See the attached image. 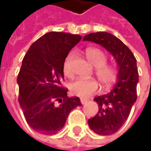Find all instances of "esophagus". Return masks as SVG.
Listing matches in <instances>:
<instances>
[{"label":"esophagus","instance_id":"1","mask_svg":"<svg viewBox=\"0 0 151 151\" xmlns=\"http://www.w3.org/2000/svg\"><path fill=\"white\" fill-rule=\"evenodd\" d=\"M88 101L87 99H85V98H81V104H85L86 101Z\"/></svg>","mask_w":151,"mask_h":151}]
</instances>
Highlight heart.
Instances as JSON below:
<instances>
[{"label":"heart","instance_id":"b5f03b06","mask_svg":"<svg viewBox=\"0 0 151 151\" xmlns=\"http://www.w3.org/2000/svg\"><path fill=\"white\" fill-rule=\"evenodd\" d=\"M87 60L94 67H96V76L100 83L104 88H110L118 80L119 70L114 65L107 64V55L100 49L97 48H88L85 51ZM73 59V55L70 54L66 57L64 65L63 71L65 75L70 76V62ZM72 95L88 97L95 94L98 90V83L93 79L77 78L69 86Z\"/></svg>","mask_w":151,"mask_h":151}]
</instances>
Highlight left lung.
Returning <instances> with one entry per match:
<instances>
[{
	"instance_id": "1",
	"label": "left lung",
	"mask_w": 151,
	"mask_h": 151,
	"mask_svg": "<svg viewBox=\"0 0 151 151\" xmlns=\"http://www.w3.org/2000/svg\"><path fill=\"white\" fill-rule=\"evenodd\" d=\"M83 40L105 48L114 57L119 67L117 83L109 93L94 98L99 110L95 117L88 120L90 129L96 134L110 135L123 126L136 101L139 82L136 59L119 38L109 32H91Z\"/></svg>"
}]
</instances>
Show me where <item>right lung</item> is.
<instances>
[{"label":"right lung","instance_id":"obj_1","mask_svg":"<svg viewBox=\"0 0 151 151\" xmlns=\"http://www.w3.org/2000/svg\"><path fill=\"white\" fill-rule=\"evenodd\" d=\"M81 36L50 32L36 40L23 58L17 76L18 101L27 123L43 134H57L75 107L81 105L77 96L69 97L61 86L65 58ZM55 101L61 104L56 105Z\"/></svg>","mask_w":151,"mask_h":151}]
</instances>
